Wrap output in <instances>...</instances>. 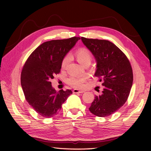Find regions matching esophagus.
I'll list each match as a JSON object with an SVG mask.
<instances>
[{
    "label": "esophagus",
    "instance_id": "34e87169",
    "mask_svg": "<svg viewBox=\"0 0 151 151\" xmlns=\"http://www.w3.org/2000/svg\"><path fill=\"white\" fill-rule=\"evenodd\" d=\"M74 93H84L85 91L84 90H79V89H75L73 91Z\"/></svg>",
    "mask_w": 151,
    "mask_h": 151
}]
</instances>
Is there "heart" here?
<instances>
[{
    "label": "heart",
    "mask_w": 151,
    "mask_h": 151,
    "mask_svg": "<svg viewBox=\"0 0 151 151\" xmlns=\"http://www.w3.org/2000/svg\"><path fill=\"white\" fill-rule=\"evenodd\" d=\"M75 57L78 62L83 66L90 65L92 60V55L90 51L86 48H81L75 52ZM69 62V58H64L62 62V68L64 69ZM86 78L84 76H71L68 79V84L76 88H82L84 85Z\"/></svg>",
    "instance_id": "obj_1"
}]
</instances>
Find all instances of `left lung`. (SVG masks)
I'll list each match as a JSON object with an SVG mask.
<instances>
[{
    "label": "left lung",
    "mask_w": 151,
    "mask_h": 151,
    "mask_svg": "<svg viewBox=\"0 0 151 151\" xmlns=\"http://www.w3.org/2000/svg\"><path fill=\"white\" fill-rule=\"evenodd\" d=\"M97 62L95 76L102 82V94L95 96L89 110L98 117L113 114L126 102L133 82L132 67L126 55L108 40L81 37Z\"/></svg>",
    "instance_id": "left-lung-1"
}]
</instances>
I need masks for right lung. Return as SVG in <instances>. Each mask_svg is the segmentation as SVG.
<instances>
[{
	"label": "right lung",
	"instance_id": "obj_1",
	"mask_svg": "<svg viewBox=\"0 0 151 151\" xmlns=\"http://www.w3.org/2000/svg\"><path fill=\"white\" fill-rule=\"evenodd\" d=\"M80 39L73 37L46 41L24 63L21 76L22 90L28 104L41 116L49 118L57 115L62 104L73 93L70 89L56 91L50 81L60 72L64 57Z\"/></svg>",
	"mask_w": 151,
	"mask_h": 151
}]
</instances>
